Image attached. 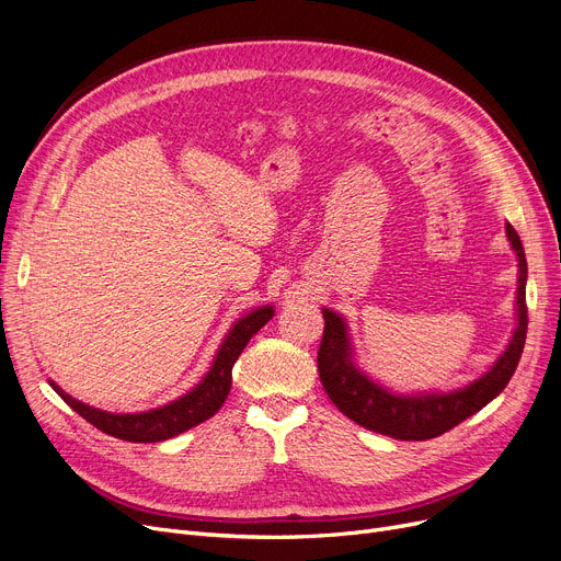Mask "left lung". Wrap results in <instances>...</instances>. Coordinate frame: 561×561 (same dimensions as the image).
Listing matches in <instances>:
<instances>
[{
	"label": "left lung",
	"instance_id": "8db88e82",
	"mask_svg": "<svg viewBox=\"0 0 561 561\" xmlns=\"http://www.w3.org/2000/svg\"><path fill=\"white\" fill-rule=\"evenodd\" d=\"M512 248L518 254V328L507 345L505 355L495 366L482 375L473 385L446 396H396L368 379L350 357V343L345 322L330 309H322L325 316V332L318 347V375L322 389L330 400L343 411L347 419L359 423L366 430L385 434L400 440H425L453 430L468 416H473L484 404H489L503 391L518 366L527 334V305H525V279L527 261L523 243L512 225H507Z\"/></svg>",
	"mask_w": 561,
	"mask_h": 561
}]
</instances>
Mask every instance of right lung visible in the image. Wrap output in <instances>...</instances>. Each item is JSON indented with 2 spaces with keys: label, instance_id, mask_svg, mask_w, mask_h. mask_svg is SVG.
Wrapping results in <instances>:
<instances>
[{
  "label": "right lung",
  "instance_id": "right-lung-1",
  "mask_svg": "<svg viewBox=\"0 0 561 561\" xmlns=\"http://www.w3.org/2000/svg\"><path fill=\"white\" fill-rule=\"evenodd\" d=\"M271 318H273V307H261V309L248 313L245 318H241L231 328L222 347L218 350L211 370L206 373V377L191 393H186L184 398L174 400L170 404H163L159 409L142 411V414H108V411L88 407V404L75 400L66 391L58 389L54 381H49V385L58 396H61L70 404V409H75L81 419H85L88 423L95 425L104 434H111V436L123 438V440H131V444H157V440L172 438V436L182 434L216 414L229 396L231 368H233L236 359H239L248 341Z\"/></svg>",
  "mask_w": 561,
  "mask_h": 561
}]
</instances>
